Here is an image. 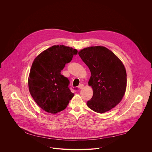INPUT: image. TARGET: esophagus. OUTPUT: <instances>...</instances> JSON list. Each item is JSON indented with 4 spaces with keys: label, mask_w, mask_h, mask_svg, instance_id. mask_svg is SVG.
<instances>
[{
    "label": "esophagus",
    "mask_w": 152,
    "mask_h": 152,
    "mask_svg": "<svg viewBox=\"0 0 152 152\" xmlns=\"http://www.w3.org/2000/svg\"><path fill=\"white\" fill-rule=\"evenodd\" d=\"M83 86H84V85H83V84H80V85H79L78 88H79V89H82V88H83Z\"/></svg>",
    "instance_id": "esophagus-1"
}]
</instances>
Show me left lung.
<instances>
[{
  "instance_id": "obj_1",
  "label": "left lung",
  "mask_w": 152,
  "mask_h": 152,
  "mask_svg": "<svg viewBox=\"0 0 152 152\" xmlns=\"http://www.w3.org/2000/svg\"><path fill=\"white\" fill-rule=\"evenodd\" d=\"M90 70L88 82L93 95L87 102L93 111L103 113L118 105L126 88V72L121 60L109 49L103 46H89L78 53Z\"/></svg>"
}]
</instances>
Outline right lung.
<instances>
[{"instance_id":"1","label":"right lung","mask_w":152,"mask_h":152,"mask_svg":"<svg viewBox=\"0 0 152 152\" xmlns=\"http://www.w3.org/2000/svg\"><path fill=\"white\" fill-rule=\"evenodd\" d=\"M77 50L64 45H54L43 50L34 60L28 85L31 95L45 112L56 114L64 110L74 96L69 80L61 74Z\"/></svg>"}]
</instances>
